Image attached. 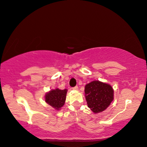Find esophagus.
Here are the masks:
<instances>
[{"label":"esophagus","mask_w":147,"mask_h":147,"mask_svg":"<svg viewBox=\"0 0 147 147\" xmlns=\"http://www.w3.org/2000/svg\"><path fill=\"white\" fill-rule=\"evenodd\" d=\"M73 90H78V86H76L73 87Z\"/></svg>","instance_id":"1"}]
</instances>
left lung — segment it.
Returning a JSON list of instances; mask_svg holds the SVG:
<instances>
[{
	"instance_id": "left-lung-1",
	"label": "left lung",
	"mask_w": 147,
	"mask_h": 147,
	"mask_svg": "<svg viewBox=\"0 0 147 147\" xmlns=\"http://www.w3.org/2000/svg\"><path fill=\"white\" fill-rule=\"evenodd\" d=\"M88 107L95 114L104 111L114 100V90L109 84L94 80L85 87Z\"/></svg>"
}]
</instances>
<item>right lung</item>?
Returning a JSON list of instances; mask_svg holds the SVG:
<instances>
[{"label":"right lung","mask_w":147,"mask_h":147,"mask_svg":"<svg viewBox=\"0 0 147 147\" xmlns=\"http://www.w3.org/2000/svg\"><path fill=\"white\" fill-rule=\"evenodd\" d=\"M67 92V89L61 90L58 88L50 90L45 93V101L55 110H61L66 99Z\"/></svg>","instance_id":"right-lung-1"}]
</instances>
